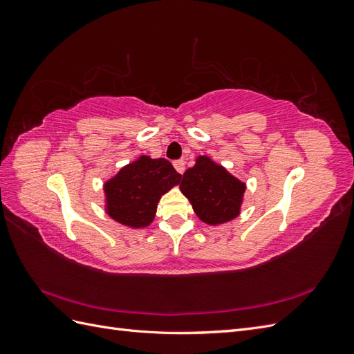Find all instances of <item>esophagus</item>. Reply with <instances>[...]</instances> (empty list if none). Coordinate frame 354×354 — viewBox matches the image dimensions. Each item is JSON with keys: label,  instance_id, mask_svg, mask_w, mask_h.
<instances>
[{"label": "esophagus", "instance_id": "esophagus-1", "mask_svg": "<svg viewBox=\"0 0 354 354\" xmlns=\"http://www.w3.org/2000/svg\"><path fill=\"white\" fill-rule=\"evenodd\" d=\"M185 165H186V162H185V160H176V162H174V168H176V171H177V173L178 174H183L185 173Z\"/></svg>", "mask_w": 354, "mask_h": 354}]
</instances>
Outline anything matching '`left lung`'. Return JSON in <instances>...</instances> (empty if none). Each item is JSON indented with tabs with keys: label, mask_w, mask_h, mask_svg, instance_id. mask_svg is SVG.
<instances>
[{
	"label": "left lung",
	"mask_w": 354,
	"mask_h": 354,
	"mask_svg": "<svg viewBox=\"0 0 354 354\" xmlns=\"http://www.w3.org/2000/svg\"><path fill=\"white\" fill-rule=\"evenodd\" d=\"M180 190L201 221L220 226L241 214L246 185L208 155H199L183 174Z\"/></svg>",
	"instance_id": "obj_1"
}]
</instances>
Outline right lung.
Instances as JSON below:
<instances>
[{
  "mask_svg": "<svg viewBox=\"0 0 354 354\" xmlns=\"http://www.w3.org/2000/svg\"><path fill=\"white\" fill-rule=\"evenodd\" d=\"M180 180L167 159L140 155L104 181V211L121 226L145 229L152 224L160 198Z\"/></svg>",
  "mask_w": 354,
  "mask_h": 354,
  "instance_id": "add662e5",
  "label": "right lung"
}]
</instances>
